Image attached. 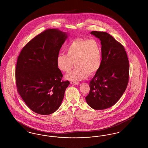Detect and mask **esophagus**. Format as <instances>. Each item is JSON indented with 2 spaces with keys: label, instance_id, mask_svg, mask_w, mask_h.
Here are the masks:
<instances>
[{
  "label": "esophagus",
  "instance_id": "esophagus-1",
  "mask_svg": "<svg viewBox=\"0 0 148 148\" xmlns=\"http://www.w3.org/2000/svg\"><path fill=\"white\" fill-rule=\"evenodd\" d=\"M71 84L73 85H78L79 84V82H71Z\"/></svg>",
  "mask_w": 148,
  "mask_h": 148
}]
</instances>
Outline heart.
<instances>
[{
    "instance_id": "b5f03b06",
    "label": "heart",
    "mask_w": 148,
    "mask_h": 148,
    "mask_svg": "<svg viewBox=\"0 0 148 148\" xmlns=\"http://www.w3.org/2000/svg\"><path fill=\"white\" fill-rule=\"evenodd\" d=\"M66 51L67 54H59L57 56L56 64L60 71L68 73L75 63L77 67L65 77L71 82L85 79L89 74L93 75L101 66V47L96 39H75L68 45Z\"/></svg>"
}]
</instances>
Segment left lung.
<instances>
[{"label":"left lung","instance_id":"left-lung-1","mask_svg":"<svg viewBox=\"0 0 148 148\" xmlns=\"http://www.w3.org/2000/svg\"><path fill=\"white\" fill-rule=\"evenodd\" d=\"M100 39L102 62L89 83L90 92L85 97L87 104L95 110L114 106L125 91L129 82V64L124 47L109 34L92 31Z\"/></svg>","mask_w":148,"mask_h":148}]
</instances>
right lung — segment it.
<instances>
[{"mask_svg": "<svg viewBox=\"0 0 148 148\" xmlns=\"http://www.w3.org/2000/svg\"><path fill=\"white\" fill-rule=\"evenodd\" d=\"M68 38L58 29H49L36 36L22 49L15 70L17 90L34 112L49 115L63 101L70 82L62 81L56 58Z\"/></svg>", "mask_w": 148, "mask_h": 148, "instance_id": "obj_1", "label": "right lung"}]
</instances>
